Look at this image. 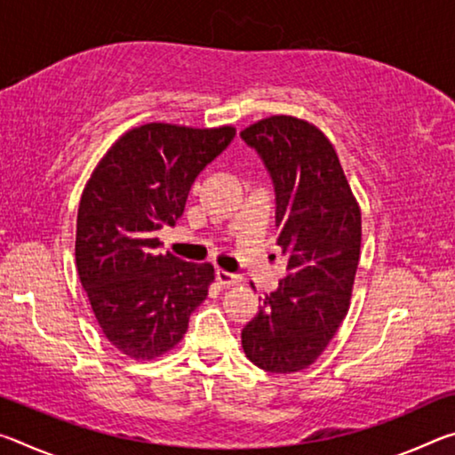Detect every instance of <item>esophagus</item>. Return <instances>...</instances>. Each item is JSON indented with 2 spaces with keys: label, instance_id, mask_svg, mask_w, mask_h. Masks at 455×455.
I'll use <instances>...</instances> for the list:
<instances>
[{
  "label": "esophagus",
  "instance_id": "obj_1",
  "mask_svg": "<svg viewBox=\"0 0 455 455\" xmlns=\"http://www.w3.org/2000/svg\"><path fill=\"white\" fill-rule=\"evenodd\" d=\"M214 279H217V283L222 284V287H236V284L241 283V276L222 271V268H217V273H214Z\"/></svg>",
  "mask_w": 455,
  "mask_h": 455
}]
</instances>
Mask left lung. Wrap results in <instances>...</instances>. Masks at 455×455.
I'll list each match as a JSON object with an SVG mask.
<instances>
[{
  "label": "left lung",
  "instance_id": "left-lung-1",
  "mask_svg": "<svg viewBox=\"0 0 455 455\" xmlns=\"http://www.w3.org/2000/svg\"><path fill=\"white\" fill-rule=\"evenodd\" d=\"M241 136L271 172L276 244L289 257L287 276L243 329V349L265 371L295 373L317 361L349 311L361 209L333 144L311 122L276 114Z\"/></svg>",
  "mask_w": 455,
  "mask_h": 455
}]
</instances>
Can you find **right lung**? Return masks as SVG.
<instances>
[{
  "label": "right lung",
  "mask_w": 455,
  "mask_h": 455,
  "mask_svg": "<svg viewBox=\"0 0 455 455\" xmlns=\"http://www.w3.org/2000/svg\"><path fill=\"white\" fill-rule=\"evenodd\" d=\"M235 134L228 124L136 126L108 148L84 187L76 267L100 329L130 359L176 347L209 295L212 265L160 255L156 230L174 227L192 182Z\"/></svg>",
  "instance_id": "1"
}]
</instances>
